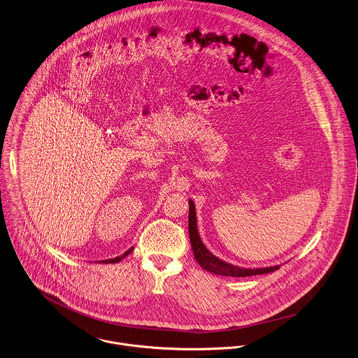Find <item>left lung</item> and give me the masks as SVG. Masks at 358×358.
<instances>
[{
  "label": "left lung",
  "mask_w": 358,
  "mask_h": 358,
  "mask_svg": "<svg viewBox=\"0 0 358 358\" xmlns=\"http://www.w3.org/2000/svg\"><path fill=\"white\" fill-rule=\"evenodd\" d=\"M188 229H189V239H191V246H192L195 259L199 263V266L209 273H213L217 275H225V277H250V275L268 274L281 267V266H273V267H263V268H245V267H238V266L229 264V263L215 257V255L210 253V250L203 245V242L199 236L195 205L191 199H189Z\"/></svg>",
  "instance_id": "left-lung-1"
}]
</instances>
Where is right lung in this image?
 <instances>
[{"mask_svg":"<svg viewBox=\"0 0 358 358\" xmlns=\"http://www.w3.org/2000/svg\"><path fill=\"white\" fill-rule=\"evenodd\" d=\"M133 249H134V248H130V249H129V250H127L126 253H123L122 256H119V257H115V259H109V260H102L101 263H103V264H110V263H119V262H120L122 259H124L126 256H129V255H130V253L133 252Z\"/></svg>","mask_w":358,"mask_h":358,"instance_id":"add662e5","label":"right lung"}]
</instances>
